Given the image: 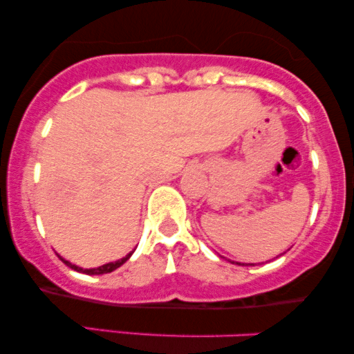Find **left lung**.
I'll use <instances>...</instances> for the list:
<instances>
[{
	"mask_svg": "<svg viewBox=\"0 0 354 354\" xmlns=\"http://www.w3.org/2000/svg\"><path fill=\"white\" fill-rule=\"evenodd\" d=\"M238 265H239V266H245V263H243V265H241V263H238Z\"/></svg>",
	"mask_w": 354,
	"mask_h": 354,
	"instance_id": "obj_1",
	"label": "left lung"
}]
</instances>
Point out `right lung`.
<instances>
[{
	"instance_id": "right-lung-1",
	"label": "right lung",
	"mask_w": 354,
	"mask_h": 354,
	"mask_svg": "<svg viewBox=\"0 0 354 354\" xmlns=\"http://www.w3.org/2000/svg\"><path fill=\"white\" fill-rule=\"evenodd\" d=\"M133 254V251L131 253H128L124 256V258H121V259H118V261H113V263H106V265H103V266H98V268H89V270H84V268H80V266H76V265H73V263H70V261H66V259H63L59 256V259L61 261L64 263V265L66 266H70L71 270H75V271H80V273H86V274H106V273H111V271H115L116 268H120L121 265H124L126 261H128L129 259V256Z\"/></svg>"
}]
</instances>
